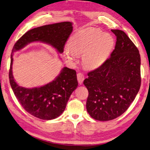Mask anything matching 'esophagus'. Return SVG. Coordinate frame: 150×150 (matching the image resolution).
Instances as JSON below:
<instances>
[{"instance_id": "1", "label": "esophagus", "mask_w": 150, "mask_h": 150, "mask_svg": "<svg viewBox=\"0 0 150 150\" xmlns=\"http://www.w3.org/2000/svg\"><path fill=\"white\" fill-rule=\"evenodd\" d=\"M77 80H78V82L79 84H81V83L83 82V80H84V76H83V74L82 73H79L77 74Z\"/></svg>"}]
</instances>
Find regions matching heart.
<instances>
[{
    "label": "heart",
    "instance_id": "heart-1",
    "mask_svg": "<svg viewBox=\"0 0 150 150\" xmlns=\"http://www.w3.org/2000/svg\"><path fill=\"white\" fill-rule=\"evenodd\" d=\"M114 38L98 29H87L74 34L69 41V46L63 50L64 55L69 61L77 55L83 54L82 62L88 69L101 67L109 56L114 47Z\"/></svg>",
    "mask_w": 150,
    "mask_h": 150
}]
</instances>
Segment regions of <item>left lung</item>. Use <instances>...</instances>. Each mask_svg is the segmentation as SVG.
<instances>
[{
	"mask_svg": "<svg viewBox=\"0 0 150 150\" xmlns=\"http://www.w3.org/2000/svg\"><path fill=\"white\" fill-rule=\"evenodd\" d=\"M111 31L116 36L114 50L99 68L89 71L83 84L88 90L87 111L98 121L121 116L130 107L141 87L139 50L123 30Z\"/></svg>",
	"mask_w": 150,
	"mask_h": 150,
	"instance_id": "1",
	"label": "left lung"
}]
</instances>
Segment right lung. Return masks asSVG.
Masks as SVG:
<instances>
[{
	"label": "right lung",
	"mask_w": 150,
	"mask_h": 150,
	"mask_svg": "<svg viewBox=\"0 0 150 150\" xmlns=\"http://www.w3.org/2000/svg\"><path fill=\"white\" fill-rule=\"evenodd\" d=\"M72 30V23L70 22L34 28L24 34L12 49L9 72L11 88L23 109L41 120H54L64 112L69 96L78 86L76 71L64 67L54 81L46 85L31 89L22 88L17 84L13 78V54L34 41L50 44L61 54Z\"/></svg>",
	"instance_id": "obj_1"
}]
</instances>
